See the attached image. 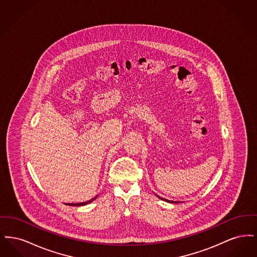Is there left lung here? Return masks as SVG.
<instances>
[{"instance_id":"1","label":"left lung","mask_w":257,"mask_h":257,"mask_svg":"<svg viewBox=\"0 0 257 257\" xmlns=\"http://www.w3.org/2000/svg\"><path fill=\"white\" fill-rule=\"evenodd\" d=\"M161 199H163V200H165V201H167V202H171V203H178V201H171V200H168V199H165V198H162L161 196H157Z\"/></svg>"}]
</instances>
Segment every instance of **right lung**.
Here are the masks:
<instances>
[{
	"label": "right lung",
	"mask_w": 257,
	"mask_h": 257,
	"mask_svg": "<svg viewBox=\"0 0 257 257\" xmlns=\"http://www.w3.org/2000/svg\"><path fill=\"white\" fill-rule=\"evenodd\" d=\"M96 197H97V196H94L93 198H91L90 200L86 201V202H81V203H66V205H70V206H83V205H86V204H88V203L92 202Z\"/></svg>",
	"instance_id": "1"
}]
</instances>
